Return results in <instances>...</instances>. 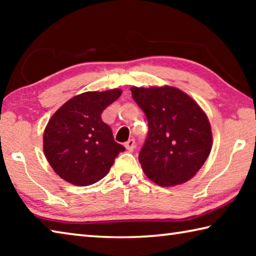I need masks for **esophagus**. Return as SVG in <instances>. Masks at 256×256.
Listing matches in <instances>:
<instances>
[{"label":"esophagus","mask_w":256,"mask_h":256,"mask_svg":"<svg viewBox=\"0 0 256 256\" xmlns=\"http://www.w3.org/2000/svg\"><path fill=\"white\" fill-rule=\"evenodd\" d=\"M125 148L128 151H133V149L136 148V140H134V138H128V140L125 142Z\"/></svg>","instance_id":"obj_1"}]
</instances>
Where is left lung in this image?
I'll list each match as a JSON object with an SVG mask.
<instances>
[{
    "instance_id": "8db88e82",
    "label": "left lung",
    "mask_w": 256,
    "mask_h": 256,
    "mask_svg": "<svg viewBox=\"0 0 256 256\" xmlns=\"http://www.w3.org/2000/svg\"><path fill=\"white\" fill-rule=\"evenodd\" d=\"M131 92L148 120V136L138 154L146 175L160 186H175L192 178L212 146L206 112L174 86H132Z\"/></svg>"
}]
</instances>
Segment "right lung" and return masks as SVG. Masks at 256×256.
Returning a JSON list of instances; mask_svg holds the SVG:
<instances>
[{"label":"right lung","instance_id":"add662e5","mask_svg":"<svg viewBox=\"0 0 256 256\" xmlns=\"http://www.w3.org/2000/svg\"><path fill=\"white\" fill-rule=\"evenodd\" d=\"M122 90L88 92L71 98L52 116L44 132V152L60 178L76 186L97 183L125 150L102 122V112Z\"/></svg>","mask_w":256,"mask_h":256}]
</instances>
